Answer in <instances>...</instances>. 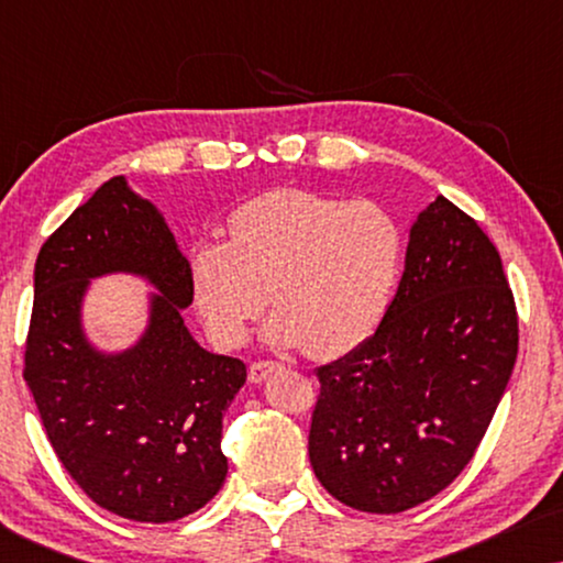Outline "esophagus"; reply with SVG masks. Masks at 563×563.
<instances>
[{"label": "esophagus", "instance_id": "obj_1", "mask_svg": "<svg viewBox=\"0 0 563 563\" xmlns=\"http://www.w3.org/2000/svg\"><path fill=\"white\" fill-rule=\"evenodd\" d=\"M279 364H274V361H258V364H253L251 368H249V382L251 384H261L266 379L268 374H274V372H279Z\"/></svg>", "mask_w": 563, "mask_h": 563}]
</instances>
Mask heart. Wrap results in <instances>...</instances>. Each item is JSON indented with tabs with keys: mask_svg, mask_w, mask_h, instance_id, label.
Returning a JSON list of instances; mask_svg holds the SVG:
<instances>
[{
	"mask_svg": "<svg viewBox=\"0 0 563 563\" xmlns=\"http://www.w3.org/2000/svg\"><path fill=\"white\" fill-rule=\"evenodd\" d=\"M228 233L189 253L195 307L222 349L245 343L272 295L268 345L343 356L382 325L405 264L402 225L387 207L310 189L251 199L230 214Z\"/></svg>",
	"mask_w": 563,
	"mask_h": 563,
	"instance_id": "heart-1",
	"label": "heart"
}]
</instances>
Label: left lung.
<instances>
[{"label": "left lung", "mask_w": 563, "mask_h": 563, "mask_svg": "<svg viewBox=\"0 0 563 563\" xmlns=\"http://www.w3.org/2000/svg\"><path fill=\"white\" fill-rule=\"evenodd\" d=\"M518 358L503 258L443 195L410 228L382 325L318 368L310 464L353 510L395 515L443 492L472 461Z\"/></svg>", "instance_id": "1"}]
</instances>
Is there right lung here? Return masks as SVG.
Instances as JSON below:
<instances>
[{"label": "right lung", "mask_w": 563, "mask_h": 563, "mask_svg": "<svg viewBox=\"0 0 563 563\" xmlns=\"http://www.w3.org/2000/svg\"><path fill=\"white\" fill-rule=\"evenodd\" d=\"M143 278L150 318L135 344L104 352L82 325L90 282ZM189 261L164 212L112 176L43 243L25 345V382L71 479L99 507L172 522L218 495L228 474L222 415L245 364L202 349L184 325Z\"/></svg>", "instance_id": "add662e5"}]
</instances>
